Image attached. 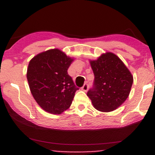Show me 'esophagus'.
<instances>
[{
	"mask_svg": "<svg viewBox=\"0 0 155 155\" xmlns=\"http://www.w3.org/2000/svg\"><path fill=\"white\" fill-rule=\"evenodd\" d=\"M81 89L84 91H87V89H88V84H87V83H85V84L83 85V87H81Z\"/></svg>",
	"mask_w": 155,
	"mask_h": 155,
	"instance_id": "1",
	"label": "esophagus"
}]
</instances>
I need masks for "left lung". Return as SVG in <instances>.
<instances>
[{"instance_id":"8db88e82","label":"left lung","mask_w":155,"mask_h":155,"mask_svg":"<svg viewBox=\"0 0 155 155\" xmlns=\"http://www.w3.org/2000/svg\"><path fill=\"white\" fill-rule=\"evenodd\" d=\"M90 64L94 80L87 95L97 110H115L125 102L130 92L134 81L130 71L113 53H103Z\"/></svg>"}]
</instances>
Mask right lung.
Instances as JSON below:
<instances>
[{"label":"right lung","instance_id":"right-lung-1","mask_svg":"<svg viewBox=\"0 0 155 155\" xmlns=\"http://www.w3.org/2000/svg\"><path fill=\"white\" fill-rule=\"evenodd\" d=\"M73 59L58 49L39 53L30 61L27 80L30 91L43 110L61 114L71 106L75 86L68 70Z\"/></svg>","mask_w":155,"mask_h":155}]
</instances>
